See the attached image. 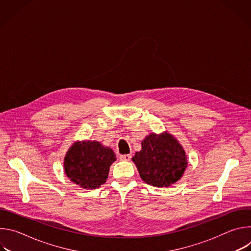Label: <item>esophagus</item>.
<instances>
[{
	"instance_id": "esophagus-1",
	"label": "esophagus",
	"mask_w": 251,
	"mask_h": 251,
	"mask_svg": "<svg viewBox=\"0 0 251 251\" xmlns=\"http://www.w3.org/2000/svg\"><path fill=\"white\" fill-rule=\"evenodd\" d=\"M121 161H130L131 160V155H120L119 156Z\"/></svg>"
}]
</instances>
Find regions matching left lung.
<instances>
[{
    "instance_id": "8db88e82",
    "label": "left lung",
    "mask_w": 251,
    "mask_h": 251,
    "mask_svg": "<svg viewBox=\"0 0 251 251\" xmlns=\"http://www.w3.org/2000/svg\"><path fill=\"white\" fill-rule=\"evenodd\" d=\"M141 144L142 150L135 153L132 161L143 181L162 188L180 180L188 161L184 148L173 135L151 133Z\"/></svg>"
}]
</instances>
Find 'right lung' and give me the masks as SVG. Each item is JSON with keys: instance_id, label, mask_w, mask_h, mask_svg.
<instances>
[{"instance_id": "add662e5", "label": "right lung", "mask_w": 251, "mask_h": 251, "mask_svg": "<svg viewBox=\"0 0 251 251\" xmlns=\"http://www.w3.org/2000/svg\"><path fill=\"white\" fill-rule=\"evenodd\" d=\"M116 155L97 141H77L64 157V172L71 182L86 190L99 188L108 177Z\"/></svg>"}]
</instances>
